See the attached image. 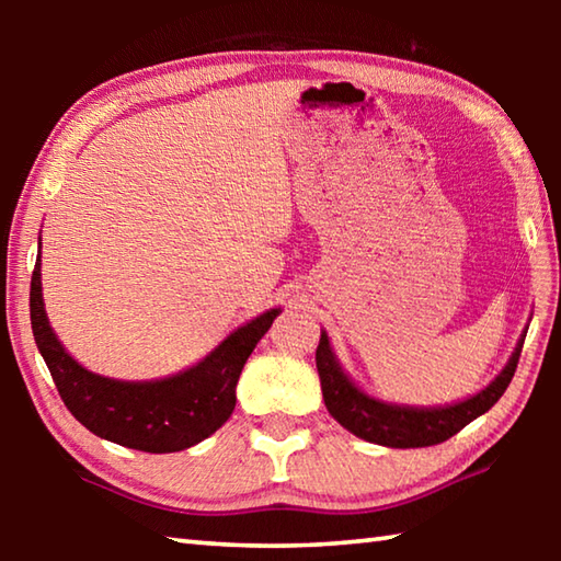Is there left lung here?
<instances>
[{
	"instance_id": "1",
	"label": "left lung",
	"mask_w": 561,
	"mask_h": 561,
	"mask_svg": "<svg viewBox=\"0 0 561 561\" xmlns=\"http://www.w3.org/2000/svg\"><path fill=\"white\" fill-rule=\"evenodd\" d=\"M527 331H522L515 351L507 360V366L497 374L495 381L482 388L480 393L465 398L460 403L438 405V408H413L383 403L378 398L368 396L341 371L339 360L331 351L327 331H321L317 346V368L321 378V393L329 413L344 425L348 433L368 443L386 445V448H425V445H438L460 433L465 425L474 417L488 413L500 401V396L507 391V386L515 376L517 360L525 344Z\"/></svg>"
}]
</instances>
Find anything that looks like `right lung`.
<instances>
[{"instance_id": "1", "label": "right lung", "mask_w": 561, "mask_h": 561, "mask_svg": "<svg viewBox=\"0 0 561 561\" xmlns=\"http://www.w3.org/2000/svg\"><path fill=\"white\" fill-rule=\"evenodd\" d=\"M30 311L36 346L76 421L99 438L133 450L178 453L205 440L232 415L234 388L247 358L282 309L264 311L232 331L201 364L160 381H116L71 358L46 317L42 260H36L32 272Z\"/></svg>"}]
</instances>
